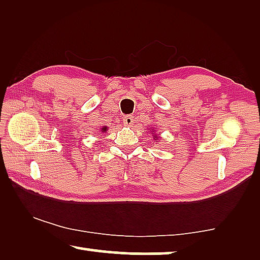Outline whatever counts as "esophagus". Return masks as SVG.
Segmentation results:
<instances>
[{
  "label": "esophagus",
  "mask_w": 260,
  "mask_h": 260,
  "mask_svg": "<svg viewBox=\"0 0 260 260\" xmlns=\"http://www.w3.org/2000/svg\"><path fill=\"white\" fill-rule=\"evenodd\" d=\"M123 123H124L126 126H133L135 123L133 115H125L124 118H123Z\"/></svg>",
  "instance_id": "34e87169"
}]
</instances>
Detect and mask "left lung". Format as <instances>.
<instances>
[{"instance_id":"1","label":"left lung","mask_w":260,"mask_h":260,"mask_svg":"<svg viewBox=\"0 0 260 260\" xmlns=\"http://www.w3.org/2000/svg\"><path fill=\"white\" fill-rule=\"evenodd\" d=\"M155 137H156V136H155Z\"/></svg>"}]
</instances>
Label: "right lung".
Segmentation results:
<instances>
[{
	"mask_svg": "<svg viewBox=\"0 0 260 260\" xmlns=\"http://www.w3.org/2000/svg\"><path fill=\"white\" fill-rule=\"evenodd\" d=\"M101 130H102V133H105V131H106V130H107V127H102V129H101Z\"/></svg>",
	"mask_w": 260,
	"mask_h": 260,
	"instance_id": "obj_1",
	"label": "right lung"
}]
</instances>
